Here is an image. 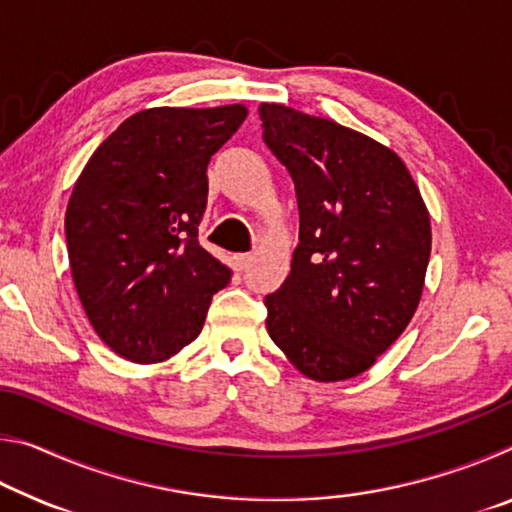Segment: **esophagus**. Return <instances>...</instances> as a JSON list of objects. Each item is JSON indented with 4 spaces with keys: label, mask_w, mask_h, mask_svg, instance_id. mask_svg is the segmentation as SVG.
<instances>
[{
    "label": "esophagus",
    "mask_w": 512,
    "mask_h": 512,
    "mask_svg": "<svg viewBox=\"0 0 512 512\" xmlns=\"http://www.w3.org/2000/svg\"><path fill=\"white\" fill-rule=\"evenodd\" d=\"M253 259H255L253 253H244V255H237L235 262H237L239 268H246V266H250V262H253Z\"/></svg>",
    "instance_id": "34e87169"
}]
</instances>
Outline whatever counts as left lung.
I'll return each instance as SVG.
<instances>
[{"label": "left lung", "mask_w": 512, "mask_h": 512, "mask_svg": "<svg viewBox=\"0 0 512 512\" xmlns=\"http://www.w3.org/2000/svg\"><path fill=\"white\" fill-rule=\"evenodd\" d=\"M264 142L300 212L291 273L266 296V329L302 375L352 379L400 339L420 305L431 219L400 155L282 103H259Z\"/></svg>", "instance_id": "left-lung-1"}]
</instances>
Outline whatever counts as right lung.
I'll use <instances>...</instances> for the list:
<instances>
[{
	"mask_svg": "<svg viewBox=\"0 0 512 512\" xmlns=\"http://www.w3.org/2000/svg\"><path fill=\"white\" fill-rule=\"evenodd\" d=\"M246 115L241 103L140 110L76 180L65 214L72 280L94 332L126 361L183 350L230 282V268L198 244V223L207 164Z\"/></svg>",
	"mask_w": 512,
	"mask_h": 512,
	"instance_id": "add662e5",
	"label": "right lung"
}]
</instances>
